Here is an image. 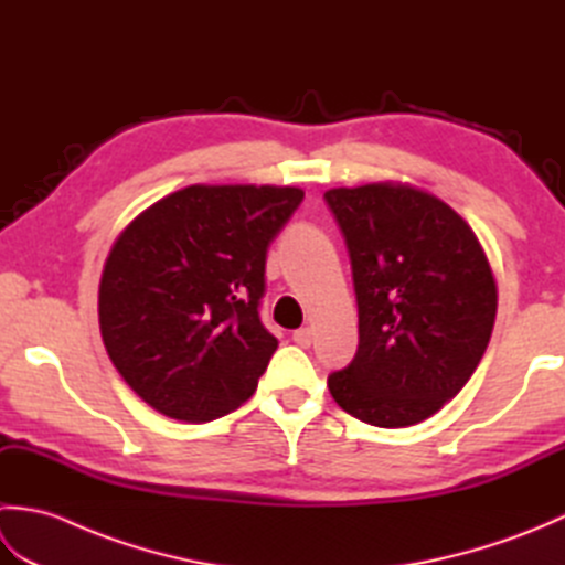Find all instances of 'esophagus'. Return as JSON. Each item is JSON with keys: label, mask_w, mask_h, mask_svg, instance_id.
<instances>
[{"label": "esophagus", "mask_w": 565, "mask_h": 565, "mask_svg": "<svg viewBox=\"0 0 565 565\" xmlns=\"http://www.w3.org/2000/svg\"><path fill=\"white\" fill-rule=\"evenodd\" d=\"M294 342H296L298 347H303V350H306V347H310V342H313V330H310V328L296 330V332H294Z\"/></svg>", "instance_id": "esophagus-1"}]
</instances>
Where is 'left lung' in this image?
Here are the masks:
<instances>
[{
  "label": "left lung",
  "mask_w": 565,
  "mask_h": 565,
  "mask_svg": "<svg viewBox=\"0 0 565 565\" xmlns=\"http://www.w3.org/2000/svg\"><path fill=\"white\" fill-rule=\"evenodd\" d=\"M350 249L359 347L328 388L374 427L417 425L459 393L486 354L498 286L459 213L407 184L330 189Z\"/></svg>",
  "instance_id": "8db88e82"
}]
</instances>
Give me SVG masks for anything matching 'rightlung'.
<instances>
[{
  "label": "right lung",
  "instance_id": "1",
  "mask_svg": "<svg viewBox=\"0 0 565 565\" xmlns=\"http://www.w3.org/2000/svg\"><path fill=\"white\" fill-rule=\"evenodd\" d=\"M303 189L194 184L118 235L99 328L118 374L154 411L211 423L237 411L276 352L259 320L267 247Z\"/></svg>",
  "mask_w": 565,
  "mask_h": 565
}]
</instances>
